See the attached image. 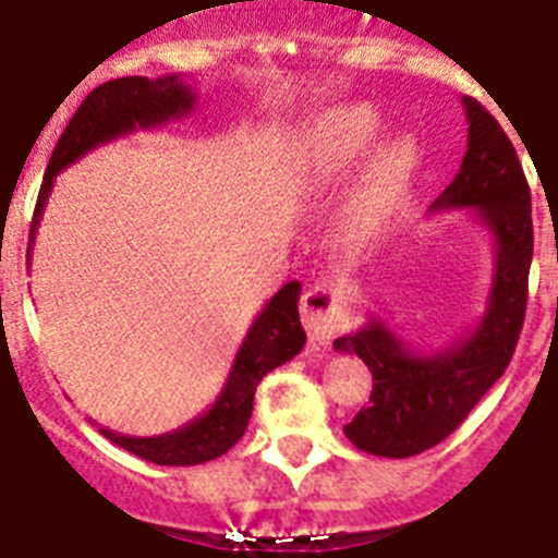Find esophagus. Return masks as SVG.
<instances>
[{"label": "esophagus", "instance_id": "1", "mask_svg": "<svg viewBox=\"0 0 558 558\" xmlns=\"http://www.w3.org/2000/svg\"><path fill=\"white\" fill-rule=\"evenodd\" d=\"M302 322L310 340L318 347H329L338 332V302L335 293L324 284H310L302 293Z\"/></svg>", "mask_w": 558, "mask_h": 558}]
</instances>
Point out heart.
<instances>
[{
  "mask_svg": "<svg viewBox=\"0 0 558 558\" xmlns=\"http://www.w3.org/2000/svg\"><path fill=\"white\" fill-rule=\"evenodd\" d=\"M383 131L379 113L363 106H347L327 113L315 136V159L324 179H340ZM416 165V145L408 136L391 140L366 161L349 192L343 209V229L352 240L374 234L402 198Z\"/></svg>",
  "mask_w": 558,
  "mask_h": 558,
  "instance_id": "obj_1",
  "label": "heart"
}]
</instances>
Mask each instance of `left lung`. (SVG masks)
<instances>
[{"label": "left lung", "instance_id": "1", "mask_svg": "<svg viewBox=\"0 0 558 558\" xmlns=\"http://www.w3.org/2000/svg\"><path fill=\"white\" fill-rule=\"evenodd\" d=\"M463 108L466 156L430 211L472 209L492 231L497 251L489 304L477 327L445 352H416L383 318L335 340L338 352L357 354L374 377L368 405L343 427L349 441L372 456L411 458L445 441L509 368L525 322L534 256L529 181L495 117L472 97H463Z\"/></svg>", "mask_w": 558, "mask_h": 558}]
</instances>
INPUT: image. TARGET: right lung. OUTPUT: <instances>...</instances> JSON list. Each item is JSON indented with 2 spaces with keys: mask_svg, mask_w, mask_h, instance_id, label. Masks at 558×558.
Returning <instances> with one entry per match:
<instances>
[{
  "mask_svg": "<svg viewBox=\"0 0 558 558\" xmlns=\"http://www.w3.org/2000/svg\"><path fill=\"white\" fill-rule=\"evenodd\" d=\"M192 106H195V92L184 86L179 75H167L159 81L117 77V81L97 86L81 102L75 117L69 120L66 131L61 133L56 150L49 156L29 234L36 236L49 192H52L56 175L63 167L81 159L83 153L95 150L97 145L125 136L136 128H156L186 117ZM29 245H33V240H29ZM299 293H302V284L288 282L265 304L263 313L256 315L243 347L236 352L223 391L204 416L179 427V430L165 433V436L133 438L100 427L102 436L122 450L150 463H159V466H195V463L215 461L223 452H229L248 427L259 379L274 372L276 366L293 360L307 340L302 322H299Z\"/></svg>",
  "mask_w": 558,
  "mask_h": 558,
  "instance_id": "obj_1",
  "label": "right lung"
}]
</instances>
